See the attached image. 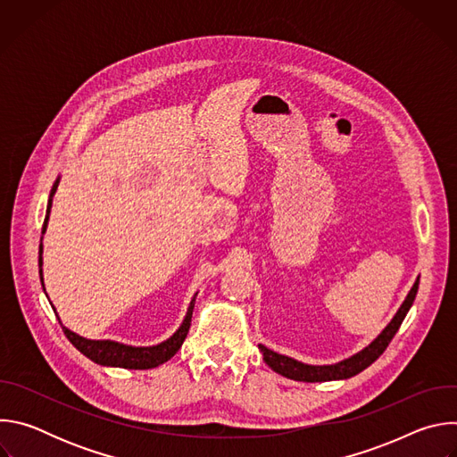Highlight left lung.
Segmentation results:
<instances>
[{"label":"left lung","instance_id":"left-lung-1","mask_svg":"<svg viewBox=\"0 0 457 457\" xmlns=\"http://www.w3.org/2000/svg\"><path fill=\"white\" fill-rule=\"evenodd\" d=\"M418 286H420V278L416 280V284L412 286L409 296L405 298L403 305L400 307V311L396 312V316L393 318V321H390L385 331L369 345L365 347L361 353L354 354L353 358L349 360H344L337 365H323V367H314V365H305V363H300L293 358H287V356H282V354H277L270 349H266L264 345H258L260 353L264 354V361L278 374L289 378V379H295V381H307V383H314V381H331V379H345V378H351V376H356L358 372H361L363 369H367L370 363H374L381 354L383 351L388 347L390 340L395 338V335L398 333L402 321L405 320L414 298H416V293H418Z\"/></svg>","mask_w":457,"mask_h":457}]
</instances>
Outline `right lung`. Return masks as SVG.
<instances>
[{
    "mask_svg": "<svg viewBox=\"0 0 457 457\" xmlns=\"http://www.w3.org/2000/svg\"><path fill=\"white\" fill-rule=\"evenodd\" d=\"M193 302H195V296L189 303L187 314H186V318L180 325V329L170 340H166V342H162L161 345H155V347H128V345L115 344V342L87 340V338H81L76 333L69 331L67 328H62V325H61V328H62L64 337L71 340V344L79 353H83L87 358H90L92 361H96L99 365L122 367V369H154V367L168 361L180 349L184 338L187 337L189 325H191Z\"/></svg>",
    "mask_w": 457,
    "mask_h": 457,
    "instance_id": "1",
    "label": "right lung"
}]
</instances>
